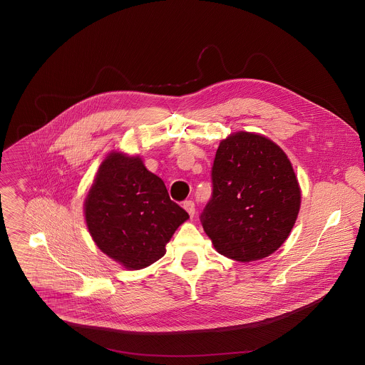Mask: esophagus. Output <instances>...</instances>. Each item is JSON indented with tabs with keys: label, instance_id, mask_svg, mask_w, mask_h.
Masks as SVG:
<instances>
[{
	"label": "esophagus",
	"instance_id": "obj_1",
	"mask_svg": "<svg viewBox=\"0 0 365 365\" xmlns=\"http://www.w3.org/2000/svg\"><path fill=\"white\" fill-rule=\"evenodd\" d=\"M183 208L187 211V214H189L190 217H193V215H195L196 208H195V202H192V200H186V202H183Z\"/></svg>",
	"mask_w": 365,
	"mask_h": 365
}]
</instances>
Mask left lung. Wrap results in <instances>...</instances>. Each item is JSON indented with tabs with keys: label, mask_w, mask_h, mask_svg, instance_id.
<instances>
[{
	"label": "left lung",
	"mask_w": 365,
	"mask_h": 365,
	"mask_svg": "<svg viewBox=\"0 0 365 365\" xmlns=\"http://www.w3.org/2000/svg\"><path fill=\"white\" fill-rule=\"evenodd\" d=\"M211 180L200 220L218 253L246 263L283 245L299 212L301 189L276 143L255 133L231 134L220 143Z\"/></svg>",
	"instance_id": "obj_1"
}]
</instances>
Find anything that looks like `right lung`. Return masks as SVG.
Masks as SVG:
<instances>
[{
  "instance_id": "add662e5",
  "label": "right lung",
  "mask_w": 365,
  "mask_h": 365,
  "mask_svg": "<svg viewBox=\"0 0 365 365\" xmlns=\"http://www.w3.org/2000/svg\"><path fill=\"white\" fill-rule=\"evenodd\" d=\"M96 246L125 269H144L165 255V245L189 214L170 200L161 178L140 157L110 153L101 163L85 204Z\"/></svg>"
}]
</instances>
